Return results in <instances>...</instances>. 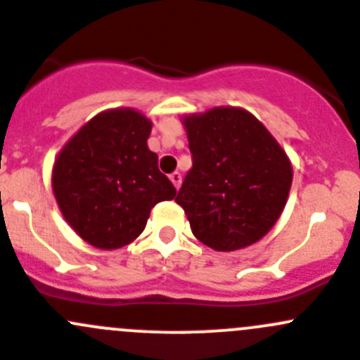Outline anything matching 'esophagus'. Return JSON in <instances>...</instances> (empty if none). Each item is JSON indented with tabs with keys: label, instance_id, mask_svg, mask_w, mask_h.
Segmentation results:
<instances>
[{
	"label": "esophagus",
	"instance_id": "obj_1",
	"mask_svg": "<svg viewBox=\"0 0 360 360\" xmlns=\"http://www.w3.org/2000/svg\"><path fill=\"white\" fill-rule=\"evenodd\" d=\"M169 180L173 182V186L176 187V189H180V186H182V174L178 173V171H173V173L169 174Z\"/></svg>",
	"mask_w": 360,
	"mask_h": 360
}]
</instances>
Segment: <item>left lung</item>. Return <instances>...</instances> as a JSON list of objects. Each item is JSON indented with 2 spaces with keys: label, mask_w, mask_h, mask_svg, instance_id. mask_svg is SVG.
Listing matches in <instances>:
<instances>
[{
  "label": "left lung",
  "mask_w": 360,
  "mask_h": 360,
  "mask_svg": "<svg viewBox=\"0 0 360 360\" xmlns=\"http://www.w3.org/2000/svg\"><path fill=\"white\" fill-rule=\"evenodd\" d=\"M184 123L193 167L174 201L186 210L194 237L215 251L258 242L288 200L286 153L244 109L215 108Z\"/></svg>",
  "instance_id": "8db88e82"
}]
</instances>
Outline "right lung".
I'll use <instances>...</instances> for the list:
<instances>
[{
    "mask_svg": "<svg viewBox=\"0 0 360 360\" xmlns=\"http://www.w3.org/2000/svg\"><path fill=\"white\" fill-rule=\"evenodd\" d=\"M152 123L132 109L91 118L54 162L53 191L75 233L98 249H118L141 235L150 210L176 189L150 152Z\"/></svg>",
    "mask_w": 360,
    "mask_h": 360,
    "instance_id": "1",
    "label": "right lung"
}]
</instances>
